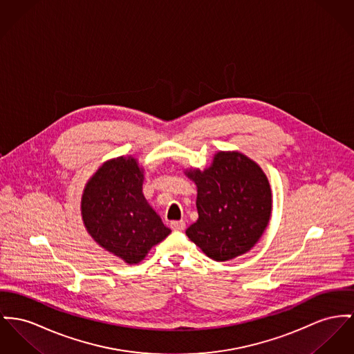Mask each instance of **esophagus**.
Listing matches in <instances>:
<instances>
[{
    "label": "esophagus",
    "mask_w": 354,
    "mask_h": 354,
    "mask_svg": "<svg viewBox=\"0 0 354 354\" xmlns=\"http://www.w3.org/2000/svg\"><path fill=\"white\" fill-rule=\"evenodd\" d=\"M170 228H171L173 231L181 232V231L185 230V221H183V220H180V221H171V223H170Z\"/></svg>",
    "instance_id": "1"
}]
</instances>
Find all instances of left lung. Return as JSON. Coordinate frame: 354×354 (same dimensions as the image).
Here are the masks:
<instances>
[{
  "label": "left lung",
  "instance_id": "obj_1",
  "mask_svg": "<svg viewBox=\"0 0 354 354\" xmlns=\"http://www.w3.org/2000/svg\"><path fill=\"white\" fill-rule=\"evenodd\" d=\"M185 174L197 185L198 218L187 236L217 261L248 252L271 216V188L260 166L239 151H218L205 170Z\"/></svg>",
  "mask_w": 354,
  "mask_h": 354
}]
</instances>
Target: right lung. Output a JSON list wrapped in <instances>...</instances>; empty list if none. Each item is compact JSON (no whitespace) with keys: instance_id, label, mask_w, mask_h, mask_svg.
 <instances>
[{"instance_id":"right-lung-1","label":"right lung","mask_w":354,"mask_h":354,"mask_svg":"<svg viewBox=\"0 0 354 354\" xmlns=\"http://www.w3.org/2000/svg\"><path fill=\"white\" fill-rule=\"evenodd\" d=\"M143 169L133 157L100 166L86 184L82 217L95 241L129 264L145 259L170 234L143 193Z\"/></svg>"}]
</instances>
